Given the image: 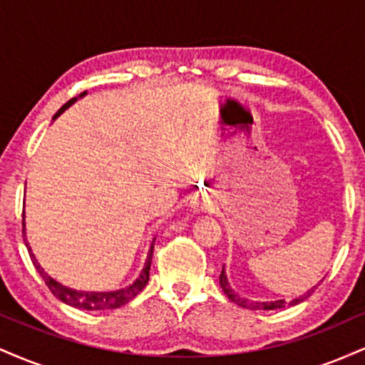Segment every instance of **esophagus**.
<instances>
[{
  "label": "esophagus",
  "instance_id": "esophagus-1",
  "mask_svg": "<svg viewBox=\"0 0 365 365\" xmlns=\"http://www.w3.org/2000/svg\"><path fill=\"white\" fill-rule=\"evenodd\" d=\"M202 206H204V207H207V206H209V200H204V202H202Z\"/></svg>",
  "mask_w": 365,
  "mask_h": 365
}]
</instances>
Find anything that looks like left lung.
<instances>
[{
    "label": "left lung",
    "mask_w": 365,
    "mask_h": 365,
    "mask_svg": "<svg viewBox=\"0 0 365 365\" xmlns=\"http://www.w3.org/2000/svg\"><path fill=\"white\" fill-rule=\"evenodd\" d=\"M220 284H221V288H223V292L226 293V297H228L232 302L240 305V307L250 309V311H273V309H282V307H287V305H295V304L302 302V300L307 299V297L311 295V292H314V288H312V290L304 293V295L299 297V299L290 300V302H287V300H274V302H250V300L242 299L240 295H237V293L230 288V283H228V279H226L225 269L221 271V274H220Z\"/></svg>",
    "instance_id": "8db88e82"
}]
</instances>
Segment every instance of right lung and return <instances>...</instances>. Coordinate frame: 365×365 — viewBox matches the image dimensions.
I'll return each instance as SVG.
<instances>
[{"label":"right lung","mask_w":365,"mask_h":365,"mask_svg":"<svg viewBox=\"0 0 365 365\" xmlns=\"http://www.w3.org/2000/svg\"><path fill=\"white\" fill-rule=\"evenodd\" d=\"M83 94H86V92H82L81 96H83ZM75 101H77V98H72L68 103L63 104L60 110H58L56 115H54V118H56V116H60L61 113L66 110V108L72 106ZM24 217H25V215H22V232H24V240H25V220ZM25 247H27L29 255H31L32 264H34L37 273L41 274V278L44 279L46 287L49 288V292H51L56 299H60L61 302H65L66 305H72V307L83 309V311H110V309H118V307H121V305L130 302L133 297H137L142 290H144V287L149 282V269H150V261H153L154 244H153V247H150L148 261H145V266H144V269H142L139 278L130 284V287L121 288V290H116V292H78V290H72V288L63 287L61 283L54 282V279L48 273H44L43 267H41L39 262L36 261L34 254H32L31 245H29L27 240H25Z\"/></svg>","instance_id":"add662e5"}]
</instances>
